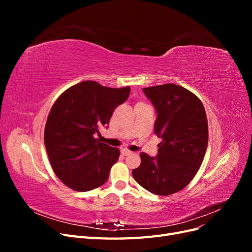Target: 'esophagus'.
<instances>
[{"label":"esophagus","instance_id":"obj_1","mask_svg":"<svg viewBox=\"0 0 252 252\" xmlns=\"http://www.w3.org/2000/svg\"><path fill=\"white\" fill-rule=\"evenodd\" d=\"M121 154L123 155V156H129V155H131L132 152H131L130 150H128V149L124 148V149H122V150H121Z\"/></svg>","mask_w":252,"mask_h":252}]
</instances>
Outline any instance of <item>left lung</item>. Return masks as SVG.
Segmentation results:
<instances>
[{"label": "left lung", "instance_id": "8db88e82", "mask_svg": "<svg viewBox=\"0 0 252 252\" xmlns=\"http://www.w3.org/2000/svg\"><path fill=\"white\" fill-rule=\"evenodd\" d=\"M157 110L158 156L142 152L134 180L151 193L169 195L185 188L200 169L208 144V123L200 98L175 84L143 88Z\"/></svg>", "mask_w": 252, "mask_h": 252}]
</instances>
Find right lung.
Segmentation results:
<instances>
[{
	"label": "right lung",
	"instance_id": "1",
	"mask_svg": "<svg viewBox=\"0 0 252 252\" xmlns=\"http://www.w3.org/2000/svg\"><path fill=\"white\" fill-rule=\"evenodd\" d=\"M130 87H104L94 81L68 88L53 104L44 143L53 171L77 191H89L107 181L120 150L94 138L129 96Z\"/></svg>",
	"mask_w": 252,
	"mask_h": 252
}]
</instances>
